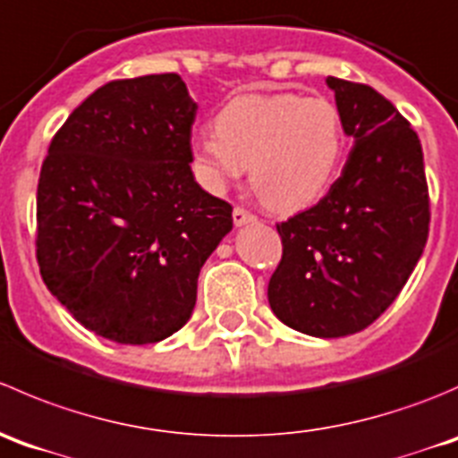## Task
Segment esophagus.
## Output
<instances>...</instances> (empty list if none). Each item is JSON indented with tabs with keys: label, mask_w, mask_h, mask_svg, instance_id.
Wrapping results in <instances>:
<instances>
[{
	"label": "esophagus",
	"mask_w": 458,
	"mask_h": 458,
	"mask_svg": "<svg viewBox=\"0 0 458 458\" xmlns=\"http://www.w3.org/2000/svg\"><path fill=\"white\" fill-rule=\"evenodd\" d=\"M256 216L251 214V211H247L244 207H235L233 209V225L235 227H242V225H249V223H256Z\"/></svg>",
	"instance_id": "obj_1"
}]
</instances>
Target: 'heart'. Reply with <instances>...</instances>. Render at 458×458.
<instances>
[{
    "label": "heart",
    "instance_id": "1",
    "mask_svg": "<svg viewBox=\"0 0 458 458\" xmlns=\"http://www.w3.org/2000/svg\"><path fill=\"white\" fill-rule=\"evenodd\" d=\"M216 135L193 144L198 174L223 189L242 175L262 205L280 214L311 207L338 174L345 148L343 120L327 98L296 93H242L214 122Z\"/></svg>",
    "mask_w": 458,
    "mask_h": 458
}]
</instances>
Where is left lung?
<instances>
[{
  "mask_svg": "<svg viewBox=\"0 0 458 458\" xmlns=\"http://www.w3.org/2000/svg\"><path fill=\"white\" fill-rule=\"evenodd\" d=\"M354 138L341 178L311 209L276 225L283 258L269 305L287 327L350 336L396 301L429 231L423 148L410 122L372 86L327 77Z\"/></svg>",
  "mask_w": 458,
  "mask_h": 458,
  "instance_id": "obj_1",
  "label": "left lung"
}]
</instances>
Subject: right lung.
Masks as SVG:
<instances>
[{
	"label": "right lung",
	"mask_w": 458,
	"mask_h": 458,
	"mask_svg": "<svg viewBox=\"0 0 458 458\" xmlns=\"http://www.w3.org/2000/svg\"><path fill=\"white\" fill-rule=\"evenodd\" d=\"M198 104L175 73L113 80L51 140L38 184V265L86 329L122 345L178 332L198 274L233 227L191 171Z\"/></svg>",
	"instance_id": "1"
}]
</instances>
